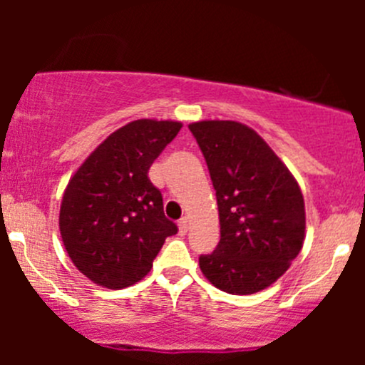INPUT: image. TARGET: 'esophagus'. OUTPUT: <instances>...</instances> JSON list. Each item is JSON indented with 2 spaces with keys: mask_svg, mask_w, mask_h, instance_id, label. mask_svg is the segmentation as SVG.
I'll return each mask as SVG.
<instances>
[{
  "mask_svg": "<svg viewBox=\"0 0 365 365\" xmlns=\"http://www.w3.org/2000/svg\"><path fill=\"white\" fill-rule=\"evenodd\" d=\"M187 231H189V219H187V217H182V219L178 220V233L185 235Z\"/></svg>",
  "mask_w": 365,
  "mask_h": 365,
  "instance_id": "1",
  "label": "esophagus"
}]
</instances>
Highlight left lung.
<instances>
[{"label":"left lung","mask_w":365,"mask_h":365,"mask_svg":"<svg viewBox=\"0 0 365 365\" xmlns=\"http://www.w3.org/2000/svg\"><path fill=\"white\" fill-rule=\"evenodd\" d=\"M219 206L220 242L200 257L203 275L231 295L274 284L302 251L305 205L295 176L251 127L231 120L189 125Z\"/></svg>","instance_id":"8db88e82"}]
</instances>
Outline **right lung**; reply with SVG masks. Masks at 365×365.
<instances>
[{
    "label": "right lung",
    "mask_w": 365,
    "mask_h": 365,
    "mask_svg": "<svg viewBox=\"0 0 365 365\" xmlns=\"http://www.w3.org/2000/svg\"><path fill=\"white\" fill-rule=\"evenodd\" d=\"M180 121L134 120L102 141L73 173L60 208V233L77 270L121 289L141 281L164 240L178 231L165 219L148 169L176 138Z\"/></svg>",
    "instance_id": "add662e5"
}]
</instances>
